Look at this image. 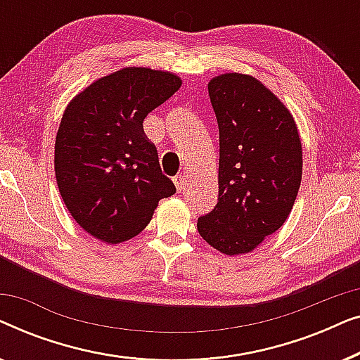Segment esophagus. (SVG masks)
Segmentation results:
<instances>
[{
  "label": "esophagus",
  "instance_id": "34e87169",
  "mask_svg": "<svg viewBox=\"0 0 360 360\" xmlns=\"http://www.w3.org/2000/svg\"><path fill=\"white\" fill-rule=\"evenodd\" d=\"M174 184H175V186H176V190L179 191H181L184 190V185H185V175H176V176H174Z\"/></svg>",
  "mask_w": 360,
  "mask_h": 360
}]
</instances>
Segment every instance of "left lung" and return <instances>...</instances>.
<instances>
[{"label": "left lung", "mask_w": 360, "mask_h": 360, "mask_svg": "<svg viewBox=\"0 0 360 360\" xmlns=\"http://www.w3.org/2000/svg\"><path fill=\"white\" fill-rule=\"evenodd\" d=\"M208 93L219 127V193L196 226L219 252L248 254L288 219L302 184V141L288 108L255 77L223 73Z\"/></svg>", "instance_id": "1"}]
</instances>
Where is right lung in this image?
<instances>
[{
    "mask_svg": "<svg viewBox=\"0 0 360 360\" xmlns=\"http://www.w3.org/2000/svg\"><path fill=\"white\" fill-rule=\"evenodd\" d=\"M180 86L172 72L124 67L67 105L53 169L68 213L93 238L106 244L132 239L150 223L159 201L176 191L142 122Z\"/></svg>",
    "mask_w": 360,
    "mask_h": 360,
    "instance_id": "add662e5",
    "label": "right lung"
}]
</instances>
